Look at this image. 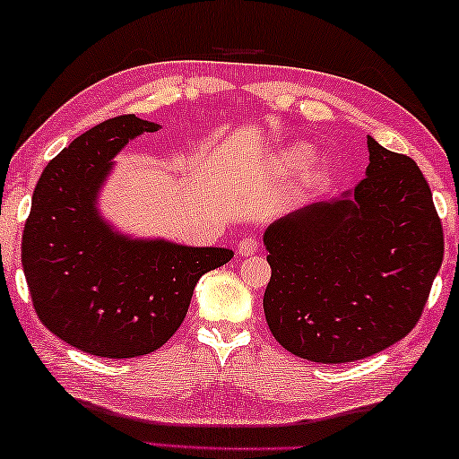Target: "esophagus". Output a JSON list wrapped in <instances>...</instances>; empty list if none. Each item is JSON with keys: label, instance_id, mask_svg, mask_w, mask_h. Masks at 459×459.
Returning a JSON list of instances; mask_svg holds the SVG:
<instances>
[{"label": "esophagus", "instance_id": "1", "mask_svg": "<svg viewBox=\"0 0 459 459\" xmlns=\"http://www.w3.org/2000/svg\"><path fill=\"white\" fill-rule=\"evenodd\" d=\"M258 252V239L252 236H246L239 239L238 244V254L239 256H252V254Z\"/></svg>", "mask_w": 459, "mask_h": 459}]
</instances>
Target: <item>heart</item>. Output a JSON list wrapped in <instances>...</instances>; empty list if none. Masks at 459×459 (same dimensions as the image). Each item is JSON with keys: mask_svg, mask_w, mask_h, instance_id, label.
Returning a JSON list of instances; mask_svg holds the SVG:
<instances>
[{"mask_svg": "<svg viewBox=\"0 0 459 459\" xmlns=\"http://www.w3.org/2000/svg\"><path fill=\"white\" fill-rule=\"evenodd\" d=\"M315 160H317V150L311 144H305V142H295V144H289L279 154V167L284 170H309Z\"/></svg>", "mask_w": 459, "mask_h": 459, "instance_id": "heart-1", "label": "heart"}]
</instances>
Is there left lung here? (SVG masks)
Instances as JSON below:
<instances>
[{"mask_svg":"<svg viewBox=\"0 0 459 459\" xmlns=\"http://www.w3.org/2000/svg\"><path fill=\"white\" fill-rule=\"evenodd\" d=\"M366 178L273 221L264 315L299 358L343 364L378 354L417 325L443 260L429 185L409 156L368 136Z\"/></svg>","mask_w":459,"mask_h":459,"instance_id":"8db88e82","label":"left lung"}]
</instances>
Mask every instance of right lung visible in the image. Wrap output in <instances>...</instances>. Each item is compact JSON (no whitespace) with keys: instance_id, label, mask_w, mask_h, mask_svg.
I'll list each match as a JSON object with an SVG mask.
<instances>
[{"instance_id":"obj_1","label":"right lung","mask_w":459,"mask_h":459,"mask_svg":"<svg viewBox=\"0 0 459 459\" xmlns=\"http://www.w3.org/2000/svg\"><path fill=\"white\" fill-rule=\"evenodd\" d=\"M160 124L119 116L81 134L40 175L22 238V266L40 321L100 358H136L167 343L195 284L234 258L230 247L140 238L100 209L114 159Z\"/></svg>"}]
</instances>
